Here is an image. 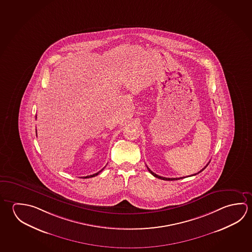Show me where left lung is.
Here are the masks:
<instances>
[{
  "instance_id": "left-lung-1",
  "label": "left lung",
  "mask_w": 252,
  "mask_h": 252,
  "mask_svg": "<svg viewBox=\"0 0 252 252\" xmlns=\"http://www.w3.org/2000/svg\"><path fill=\"white\" fill-rule=\"evenodd\" d=\"M209 164V163H208ZM207 164V165H208ZM206 165V166H207ZM206 166L205 167L203 168V169H202L200 172H197V173H194V174H193V175H190V176H194V175H196V174H198L199 172H202V171H203L205 168H206ZM147 168H148V170H149V172L153 175V176L156 177V178H158V179H161V180H163V181H177V180H181V179H183V178H185V177H182V178H165V177H162V176H159V175H158V174H156V173H154V172H152L151 170H150V168L148 167L147 166Z\"/></svg>"
}]
</instances>
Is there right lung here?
Instances as JSON below:
<instances>
[{
    "instance_id": "1",
    "label": "right lung",
    "mask_w": 252,
    "mask_h": 252,
    "mask_svg": "<svg viewBox=\"0 0 252 252\" xmlns=\"http://www.w3.org/2000/svg\"><path fill=\"white\" fill-rule=\"evenodd\" d=\"M104 168H102V170L101 171H99V172H96V173H94V174H93V175H89V176H86L85 177V179H87V178H92V177L96 176V175H98L100 172H102V170H103Z\"/></svg>"
}]
</instances>
